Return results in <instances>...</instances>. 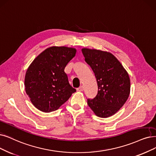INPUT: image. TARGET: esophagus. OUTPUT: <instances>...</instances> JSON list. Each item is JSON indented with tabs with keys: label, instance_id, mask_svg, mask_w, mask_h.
I'll return each instance as SVG.
<instances>
[{
	"label": "esophagus",
	"instance_id": "obj_1",
	"mask_svg": "<svg viewBox=\"0 0 156 156\" xmlns=\"http://www.w3.org/2000/svg\"><path fill=\"white\" fill-rule=\"evenodd\" d=\"M83 90H84V87L83 86H80L78 88H77V90L78 91H83Z\"/></svg>",
	"mask_w": 156,
	"mask_h": 156
}]
</instances>
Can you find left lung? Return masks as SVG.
<instances>
[{"mask_svg":"<svg viewBox=\"0 0 156 156\" xmlns=\"http://www.w3.org/2000/svg\"><path fill=\"white\" fill-rule=\"evenodd\" d=\"M85 61L95 73L98 85L96 97L88 99V105L101 118L115 115L126 103L130 83L127 71L114 55L96 49L83 48Z\"/></svg>","mask_w":156,"mask_h":156,"instance_id":"left-lung-1","label":"left lung"}]
</instances>
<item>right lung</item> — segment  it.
<instances>
[{"label":"right lung","mask_w":156,"mask_h":156,"mask_svg":"<svg viewBox=\"0 0 156 156\" xmlns=\"http://www.w3.org/2000/svg\"><path fill=\"white\" fill-rule=\"evenodd\" d=\"M76 50L52 47L37 56L25 77L27 95L34 106L45 113L57 110L76 90L69 84L65 68Z\"/></svg>","instance_id":"right-lung-1"}]
</instances>
